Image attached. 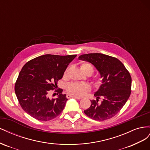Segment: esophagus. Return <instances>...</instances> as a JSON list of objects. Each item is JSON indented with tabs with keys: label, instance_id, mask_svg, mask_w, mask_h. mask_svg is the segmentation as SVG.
Segmentation results:
<instances>
[{
	"label": "esophagus",
	"instance_id": "1",
	"mask_svg": "<svg viewBox=\"0 0 150 150\" xmlns=\"http://www.w3.org/2000/svg\"><path fill=\"white\" fill-rule=\"evenodd\" d=\"M66 97H67V98H76V99H82V98H81V97L77 96H75V95H72V94H67Z\"/></svg>",
	"mask_w": 150,
	"mask_h": 150
}]
</instances>
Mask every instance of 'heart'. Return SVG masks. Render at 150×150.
<instances>
[{"label": "heart", "instance_id": "1", "mask_svg": "<svg viewBox=\"0 0 150 150\" xmlns=\"http://www.w3.org/2000/svg\"><path fill=\"white\" fill-rule=\"evenodd\" d=\"M81 70L84 72L89 69L93 72V67L91 64H88V63L83 64L81 65ZM90 89L91 87L89 84L79 83H69V84H67L66 87V90L68 93L76 95V96H84V95L87 93Z\"/></svg>", "mask_w": 150, "mask_h": 150}]
</instances>
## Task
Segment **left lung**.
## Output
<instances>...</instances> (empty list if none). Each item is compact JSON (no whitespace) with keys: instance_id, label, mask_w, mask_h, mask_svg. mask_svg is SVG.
<instances>
[{"instance_id":"obj_1","label":"left lung","mask_w":150,"mask_h":150,"mask_svg":"<svg viewBox=\"0 0 150 150\" xmlns=\"http://www.w3.org/2000/svg\"><path fill=\"white\" fill-rule=\"evenodd\" d=\"M79 60L91 63L99 71L102 84L91 100V106L84 111L90 118L96 121L110 119L120 112L131 94V78L124 64L116 57L101 53L83 54ZM103 101L98 103V99Z\"/></svg>"}]
</instances>
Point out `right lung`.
Wrapping results in <instances>:
<instances>
[{
    "label": "right lung",
    "mask_w": 150,
    "mask_h": 150,
    "mask_svg": "<svg viewBox=\"0 0 150 150\" xmlns=\"http://www.w3.org/2000/svg\"><path fill=\"white\" fill-rule=\"evenodd\" d=\"M77 56L46 54L28 62L22 68L15 84V93L23 110L34 118L47 121L64 110L67 101L62 89L58 97L49 99L48 92L56 88L67 66Z\"/></svg>",
    "instance_id": "1"
}]
</instances>
